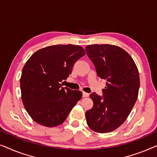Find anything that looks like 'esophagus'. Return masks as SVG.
<instances>
[{"mask_svg": "<svg viewBox=\"0 0 157 157\" xmlns=\"http://www.w3.org/2000/svg\"><path fill=\"white\" fill-rule=\"evenodd\" d=\"M89 96V94L88 93H86V92H83V97H88Z\"/></svg>", "mask_w": 157, "mask_h": 157, "instance_id": "34e87169", "label": "esophagus"}]
</instances>
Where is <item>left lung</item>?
Returning a JSON list of instances; mask_svg holds the SVG:
<instances>
[{
  "label": "left lung",
  "mask_w": 157,
  "mask_h": 157,
  "mask_svg": "<svg viewBox=\"0 0 157 157\" xmlns=\"http://www.w3.org/2000/svg\"><path fill=\"white\" fill-rule=\"evenodd\" d=\"M86 51L98 76L106 81L104 99L96 93L90 95L94 106L86 112L87 124L95 132H111L125 121L136 101L138 68L131 56L114 45H89Z\"/></svg>",
  "instance_id": "8db88e82"
}]
</instances>
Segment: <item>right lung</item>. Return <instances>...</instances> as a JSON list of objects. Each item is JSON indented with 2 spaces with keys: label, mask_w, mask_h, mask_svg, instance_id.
I'll use <instances>...</instances> for the list:
<instances>
[{
  "label": "right lung",
  "mask_w": 157,
  "mask_h": 157,
  "mask_svg": "<svg viewBox=\"0 0 157 157\" xmlns=\"http://www.w3.org/2000/svg\"><path fill=\"white\" fill-rule=\"evenodd\" d=\"M85 54L80 46L53 45L37 51L28 60L20 80L21 98L34 121L53 127L65 121L82 93L62 87L63 81Z\"/></svg>",
  "instance_id": "right-lung-1"
}]
</instances>
